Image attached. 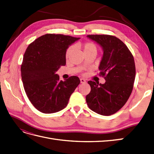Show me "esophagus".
I'll return each instance as SVG.
<instances>
[{"label":"esophagus","mask_w":154,"mask_h":154,"mask_svg":"<svg viewBox=\"0 0 154 154\" xmlns=\"http://www.w3.org/2000/svg\"><path fill=\"white\" fill-rule=\"evenodd\" d=\"M80 82H81L82 83H86V80H85V79L81 78V79H80Z\"/></svg>","instance_id":"1"}]
</instances>
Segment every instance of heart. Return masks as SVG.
<instances>
[{"label":"heart","instance_id":"b5f03b06","mask_svg":"<svg viewBox=\"0 0 154 154\" xmlns=\"http://www.w3.org/2000/svg\"><path fill=\"white\" fill-rule=\"evenodd\" d=\"M74 49V46L71 45L70 46V47L67 49L66 51V57L67 58H68L71 54L72 53V51ZM83 52H87V51H92V50H94L96 51V46L94 44H93L92 42H87L85 43L84 45L83 46Z\"/></svg>","mask_w":154,"mask_h":154}]
</instances>
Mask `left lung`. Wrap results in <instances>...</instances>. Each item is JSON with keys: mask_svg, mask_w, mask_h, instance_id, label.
I'll use <instances>...</instances> for the list:
<instances>
[{"mask_svg": "<svg viewBox=\"0 0 154 154\" xmlns=\"http://www.w3.org/2000/svg\"><path fill=\"white\" fill-rule=\"evenodd\" d=\"M103 48L100 75L104 84L88 81L91 90L86 96L88 106L97 114L110 116L122 108L131 94L136 77L133 55L117 37L108 35H89Z\"/></svg>", "mask_w": 154, "mask_h": 154, "instance_id": "obj_1", "label": "left lung"}]
</instances>
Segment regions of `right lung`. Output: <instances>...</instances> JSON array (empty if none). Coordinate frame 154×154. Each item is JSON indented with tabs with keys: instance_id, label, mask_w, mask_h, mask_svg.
Here are the masks:
<instances>
[{
	"instance_id": "1",
	"label": "right lung",
	"mask_w": 154,
	"mask_h": 154,
	"mask_svg": "<svg viewBox=\"0 0 154 154\" xmlns=\"http://www.w3.org/2000/svg\"><path fill=\"white\" fill-rule=\"evenodd\" d=\"M80 39L60 34H46L31 43L23 58L21 76L31 103L40 112L54 113L63 109L80 84L78 76L60 80L55 72L66 63L69 45Z\"/></svg>"
}]
</instances>
